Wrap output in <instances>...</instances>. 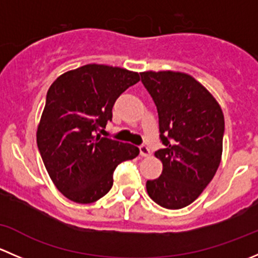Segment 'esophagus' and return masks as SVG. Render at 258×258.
Listing matches in <instances>:
<instances>
[{"label": "esophagus", "mask_w": 258, "mask_h": 258, "mask_svg": "<svg viewBox=\"0 0 258 258\" xmlns=\"http://www.w3.org/2000/svg\"><path fill=\"white\" fill-rule=\"evenodd\" d=\"M140 155H141L142 157H147V156L151 155V151L150 148H148V146L146 145L140 146Z\"/></svg>", "instance_id": "1"}]
</instances>
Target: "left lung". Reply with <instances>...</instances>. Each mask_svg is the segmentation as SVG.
<instances>
[{
    "instance_id": "obj_1",
    "label": "left lung",
    "mask_w": 258,
    "mask_h": 258,
    "mask_svg": "<svg viewBox=\"0 0 258 258\" xmlns=\"http://www.w3.org/2000/svg\"><path fill=\"white\" fill-rule=\"evenodd\" d=\"M141 81L158 112L163 148L158 178L146 182L147 194L160 206L178 210L202 194L215 176L222 156L225 118L212 95L182 72H142Z\"/></svg>"
}]
</instances>
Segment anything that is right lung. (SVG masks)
Returning <instances> with one entry per match:
<instances>
[{"instance_id": "1", "label": "right lung", "mask_w": 258, "mask_h": 258, "mask_svg": "<svg viewBox=\"0 0 258 258\" xmlns=\"http://www.w3.org/2000/svg\"><path fill=\"white\" fill-rule=\"evenodd\" d=\"M140 81L137 72L85 64L61 75L48 88L37 128V146L58 191L77 204H92L113 184L121 162L139 147L102 137L117 98Z\"/></svg>"}]
</instances>
